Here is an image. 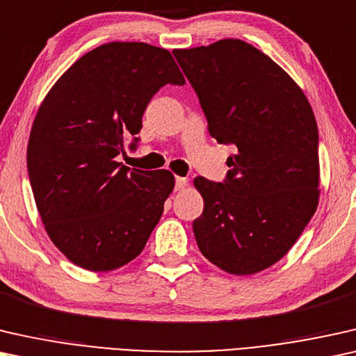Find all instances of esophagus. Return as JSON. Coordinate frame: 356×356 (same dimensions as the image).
Segmentation results:
<instances>
[{
	"label": "esophagus",
	"instance_id": "obj_1",
	"mask_svg": "<svg viewBox=\"0 0 356 356\" xmlns=\"http://www.w3.org/2000/svg\"><path fill=\"white\" fill-rule=\"evenodd\" d=\"M188 184V180L185 179V177H176V190H180V188H184L185 185Z\"/></svg>",
	"mask_w": 356,
	"mask_h": 356
}]
</instances>
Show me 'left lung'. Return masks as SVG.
Segmentation results:
<instances>
[{"label":"left lung","instance_id":"left-lung-1","mask_svg":"<svg viewBox=\"0 0 356 356\" xmlns=\"http://www.w3.org/2000/svg\"><path fill=\"white\" fill-rule=\"evenodd\" d=\"M219 143L234 145L224 182L193 180L204 209L200 252L235 276L263 271L297 242L318 208V126L302 88L252 44L226 38L174 49Z\"/></svg>","mask_w":356,"mask_h":356}]
</instances>
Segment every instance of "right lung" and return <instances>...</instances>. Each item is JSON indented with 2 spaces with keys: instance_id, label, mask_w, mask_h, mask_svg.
<instances>
[{
  "instance_id": "obj_1",
  "label": "right lung",
  "mask_w": 356,
  "mask_h": 356,
  "mask_svg": "<svg viewBox=\"0 0 356 356\" xmlns=\"http://www.w3.org/2000/svg\"><path fill=\"white\" fill-rule=\"evenodd\" d=\"M185 79L168 49L113 42L92 49L44 97L27 147L29 179L51 242L88 271H113L137 258L174 188L166 169L118 161L137 147L149 99Z\"/></svg>"
}]
</instances>
